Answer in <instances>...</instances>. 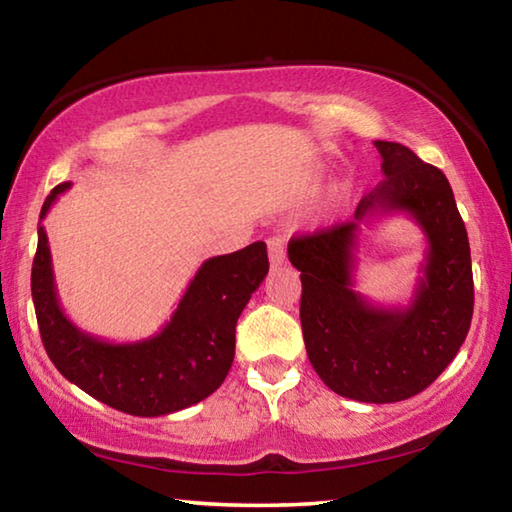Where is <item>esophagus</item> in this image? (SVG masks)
<instances>
[{
    "instance_id": "1",
    "label": "esophagus",
    "mask_w": 512,
    "mask_h": 512,
    "mask_svg": "<svg viewBox=\"0 0 512 512\" xmlns=\"http://www.w3.org/2000/svg\"><path fill=\"white\" fill-rule=\"evenodd\" d=\"M268 259H271V266L273 268L282 266L284 262H287V253H284L282 239H277V237L268 239Z\"/></svg>"
}]
</instances>
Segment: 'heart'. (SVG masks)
<instances>
[{
  "instance_id": "1",
  "label": "heart",
  "mask_w": 512,
  "mask_h": 512,
  "mask_svg": "<svg viewBox=\"0 0 512 512\" xmlns=\"http://www.w3.org/2000/svg\"><path fill=\"white\" fill-rule=\"evenodd\" d=\"M341 192H343V194H345V192H350V185H348V183H345V185L341 187Z\"/></svg>"
}]
</instances>
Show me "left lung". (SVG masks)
<instances>
[{
	"label": "left lung",
	"instance_id": "obj_1",
	"mask_svg": "<svg viewBox=\"0 0 512 512\" xmlns=\"http://www.w3.org/2000/svg\"><path fill=\"white\" fill-rule=\"evenodd\" d=\"M384 180L361 198L354 221L293 237L300 323L311 366L334 393L391 404L422 393L467 336L474 311L470 241L445 173L397 142H375ZM404 211L428 237L423 275L406 308L372 306L353 291L363 222Z\"/></svg>",
	"mask_w": 512,
	"mask_h": 512
}]
</instances>
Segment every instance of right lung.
Returning a JSON list of instances; mask_svg holds the SVG:
<instances>
[{
  "label": "right lung",
  "instance_id": "right-lung-1",
  "mask_svg": "<svg viewBox=\"0 0 512 512\" xmlns=\"http://www.w3.org/2000/svg\"><path fill=\"white\" fill-rule=\"evenodd\" d=\"M69 187L63 183L51 189L40 221ZM266 273L264 241L210 257L158 334L135 343H110L83 332L65 316L47 232L38 225L31 296L42 345L60 375L112 409L158 418L198 404L223 384L235 359L237 320Z\"/></svg>",
  "mask_w": 512,
  "mask_h": 512
}]
</instances>
